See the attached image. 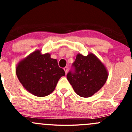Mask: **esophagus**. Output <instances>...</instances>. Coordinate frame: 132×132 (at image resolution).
Instances as JSON below:
<instances>
[{"label":"esophagus","instance_id":"1","mask_svg":"<svg viewBox=\"0 0 132 132\" xmlns=\"http://www.w3.org/2000/svg\"><path fill=\"white\" fill-rule=\"evenodd\" d=\"M64 70L65 73H66V74L67 73L68 71V67H65V68H64Z\"/></svg>","mask_w":132,"mask_h":132}]
</instances>
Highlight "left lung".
Instances as JSON below:
<instances>
[{
	"label": "left lung",
	"instance_id": "1",
	"mask_svg": "<svg viewBox=\"0 0 132 132\" xmlns=\"http://www.w3.org/2000/svg\"><path fill=\"white\" fill-rule=\"evenodd\" d=\"M66 77L75 92L80 96L87 98L103 87L108 73L103 63L94 54L84 56L78 54Z\"/></svg>",
	"mask_w": 132,
	"mask_h": 132
}]
</instances>
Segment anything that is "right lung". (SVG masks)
Segmentation results:
<instances>
[{
	"label": "right lung",
	"mask_w": 132,
	"mask_h": 132,
	"mask_svg": "<svg viewBox=\"0 0 132 132\" xmlns=\"http://www.w3.org/2000/svg\"><path fill=\"white\" fill-rule=\"evenodd\" d=\"M17 77L29 93L39 97L48 95L55 89L59 80L65 71L57 61L36 50L19 62L16 69Z\"/></svg>",
	"instance_id": "add662e5"
}]
</instances>
